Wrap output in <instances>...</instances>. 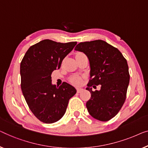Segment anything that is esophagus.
I'll list each match as a JSON object with an SVG mask.
<instances>
[{
    "label": "esophagus",
    "mask_w": 148,
    "mask_h": 148,
    "mask_svg": "<svg viewBox=\"0 0 148 148\" xmlns=\"http://www.w3.org/2000/svg\"><path fill=\"white\" fill-rule=\"evenodd\" d=\"M82 90H83V88H77V92L78 93L81 92Z\"/></svg>",
    "instance_id": "obj_1"
}]
</instances>
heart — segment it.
<instances>
[{"label":"heart","mask_w":148,"mask_h":148,"mask_svg":"<svg viewBox=\"0 0 148 148\" xmlns=\"http://www.w3.org/2000/svg\"><path fill=\"white\" fill-rule=\"evenodd\" d=\"M71 82L74 84H79L81 82V78L78 76H74L71 78Z\"/></svg>","instance_id":"heart-1"}]
</instances>
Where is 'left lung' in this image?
<instances>
[{
  "instance_id": "1",
  "label": "left lung",
  "mask_w": 148,
  "mask_h": 148,
  "mask_svg": "<svg viewBox=\"0 0 148 148\" xmlns=\"http://www.w3.org/2000/svg\"><path fill=\"white\" fill-rule=\"evenodd\" d=\"M75 50L83 52L88 58L90 76L86 90L90 99L86 102L90 115L101 121H107L119 113L126 99L130 83L127 62L118 49L103 40L78 43ZM101 85L99 91L91 86Z\"/></svg>"
}]
</instances>
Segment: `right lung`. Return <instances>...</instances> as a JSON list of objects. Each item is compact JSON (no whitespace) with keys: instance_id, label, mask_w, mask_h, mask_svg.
Returning a JSON list of instances; mask_svg holds the SVG:
<instances>
[{"instance_id":"1","label":"right lung","mask_w":148,"mask_h":148,"mask_svg":"<svg viewBox=\"0 0 148 148\" xmlns=\"http://www.w3.org/2000/svg\"><path fill=\"white\" fill-rule=\"evenodd\" d=\"M76 43L44 39L31 46L21 63L23 95L33 115L45 123L59 121L66 113L69 99L76 93L67 82L59 87L52 84L51 77Z\"/></svg>"}]
</instances>
